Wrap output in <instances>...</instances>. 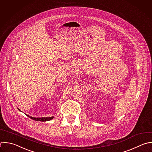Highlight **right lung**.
<instances>
[{
	"instance_id": "obj_1",
	"label": "right lung",
	"mask_w": 152,
	"mask_h": 152,
	"mask_svg": "<svg viewBox=\"0 0 152 152\" xmlns=\"http://www.w3.org/2000/svg\"><path fill=\"white\" fill-rule=\"evenodd\" d=\"M27 116H28L29 118H30L31 119H33V120H35V121H42V122H44V121H50L51 119H52L53 118V117H45V118H34V117H32V116H30L28 115H26Z\"/></svg>"
}]
</instances>
